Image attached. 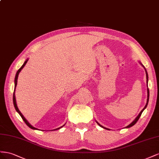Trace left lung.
I'll use <instances>...</instances> for the list:
<instances>
[{"mask_svg": "<svg viewBox=\"0 0 159 159\" xmlns=\"http://www.w3.org/2000/svg\"><path fill=\"white\" fill-rule=\"evenodd\" d=\"M140 62V65H141L142 66H143V67L144 68V70H145V72H146V76H147V104H146V105H145V107H144V108H143V109L141 111H140V113H139V115L137 116V117H136V119L132 122H131V123L130 124V125H129L127 126H126V127L125 128H130V127H131V126H133V125H134L136 123H137V122L138 121V120L139 119V118H140V116H141V114H142V112H143V111L145 109V108H147V105H148V99H149V90H148V73H147V70H146V69H145V68H144V66L142 65V63L141 62ZM96 122H97V123L100 126H101V127H102V128H103V129H106V130H110L109 129H108V128H106V127H105V126H102L101 125H100L99 123H98V122L96 120Z\"/></svg>", "mask_w": 159, "mask_h": 159, "instance_id": "1", "label": "left lung"}]
</instances>
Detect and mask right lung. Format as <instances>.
Instances as JSON below:
<instances>
[{
    "instance_id": "add662e5",
    "label": "right lung",
    "mask_w": 159,
    "mask_h": 159,
    "mask_svg": "<svg viewBox=\"0 0 159 159\" xmlns=\"http://www.w3.org/2000/svg\"><path fill=\"white\" fill-rule=\"evenodd\" d=\"M29 61V58H27V59L25 61V62H24V64L22 65V66L20 68V69L18 70V71L16 72V76H15V90H14V93H13V104H14V106H15V109H16V112L19 113V114L20 115V116L22 117V120H23L24 121H25V122L26 123V125L29 126V127H30V129H33V130H39L38 129H37V128H35V127H34V126H32L29 122H28V120H27L25 118V116L22 115V113L20 112V111H19V108H18V107H17V105H16V98H15V89H16V85H17V80H18V76H19V73H20V72L21 71V70L23 69L24 68V66H25V65L26 64V62H27V61ZM65 125V124L64 125H62V126H60L59 128H57V129H54V130H58V129H60L61 128H62V126H64Z\"/></svg>"
}]
</instances>
